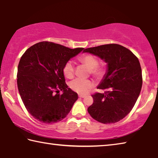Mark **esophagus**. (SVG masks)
<instances>
[{
  "mask_svg": "<svg viewBox=\"0 0 158 158\" xmlns=\"http://www.w3.org/2000/svg\"><path fill=\"white\" fill-rule=\"evenodd\" d=\"M79 98H84L85 97V95H81V94H79Z\"/></svg>",
  "mask_w": 158,
  "mask_h": 158,
  "instance_id": "1",
  "label": "esophagus"
}]
</instances>
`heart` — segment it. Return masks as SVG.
<instances>
[{"instance_id": "heart-1", "label": "heart", "mask_w": 158, "mask_h": 158, "mask_svg": "<svg viewBox=\"0 0 158 158\" xmlns=\"http://www.w3.org/2000/svg\"><path fill=\"white\" fill-rule=\"evenodd\" d=\"M79 60L89 68L90 73L96 78H101L106 73V69L103 66L98 65V59L91 54H85L79 58ZM63 72L64 75L68 79H71L74 74V65L73 61L69 60L63 66ZM69 86L80 94H85L93 86V83L89 79H75L69 83Z\"/></svg>"}]
</instances>
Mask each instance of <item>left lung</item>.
I'll return each instance as SVG.
<instances>
[{
  "label": "left lung",
  "instance_id": "left-lung-1",
  "mask_svg": "<svg viewBox=\"0 0 158 158\" xmlns=\"http://www.w3.org/2000/svg\"><path fill=\"white\" fill-rule=\"evenodd\" d=\"M83 52L100 58L107 67L98 85L105 92L92 95L93 103L88 112L102 123L118 122L131 111L140 94L142 74L139 61L130 50L117 44L88 48Z\"/></svg>",
  "mask_w": 158,
  "mask_h": 158
}]
</instances>
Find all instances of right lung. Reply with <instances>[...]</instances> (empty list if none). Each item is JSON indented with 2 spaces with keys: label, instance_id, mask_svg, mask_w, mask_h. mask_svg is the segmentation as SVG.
Returning <instances> with one entry per match:
<instances>
[{
  "label": "right lung",
  "instance_id": "add662e5",
  "mask_svg": "<svg viewBox=\"0 0 158 158\" xmlns=\"http://www.w3.org/2000/svg\"><path fill=\"white\" fill-rule=\"evenodd\" d=\"M84 49L41 42L21 56L17 69L18 90L28 113L37 121L53 123L62 121L70 111L78 95L65 84L63 69Z\"/></svg>",
  "mask_w": 158,
  "mask_h": 158
}]
</instances>
